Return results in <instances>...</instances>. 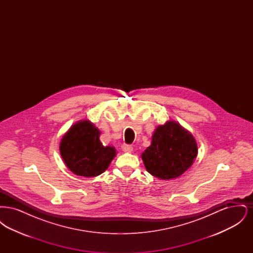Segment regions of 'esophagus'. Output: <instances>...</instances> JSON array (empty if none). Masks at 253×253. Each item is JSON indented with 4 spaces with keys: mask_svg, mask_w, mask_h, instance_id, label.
Segmentation results:
<instances>
[{
    "mask_svg": "<svg viewBox=\"0 0 253 253\" xmlns=\"http://www.w3.org/2000/svg\"><path fill=\"white\" fill-rule=\"evenodd\" d=\"M121 148H122V151L125 153H132V146L131 145L123 144L121 146Z\"/></svg>",
    "mask_w": 253,
    "mask_h": 253,
    "instance_id": "esophagus-1",
    "label": "esophagus"
}]
</instances>
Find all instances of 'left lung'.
Here are the masks:
<instances>
[{"mask_svg": "<svg viewBox=\"0 0 253 253\" xmlns=\"http://www.w3.org/2000/svg\"><path fill=\"white\" fill-rule=\"evenodd\" d=\"M193 134L179 123L167 121L157 126L152 143L141 155L145 168L159 179L177 178L193 165L197 157Z\"/></svg>", "mask_w": 253, "mask_h": 253, "instance_id": "8db88e82", "label": "left lung"}]
</instances>
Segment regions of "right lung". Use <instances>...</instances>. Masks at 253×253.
<instances>
[{"mask_svg": "<svg viewBox=\"0 0 253 253\" xmlns=\"http://www.w3.org/2000/svg\"><path fill=\"white\" fill-rule=\"evenodd\" d=\"M100 132L90 121L75 123L60 143V156L67 168L77 175L94 177L104 172L117 156L114 147L103 146Z\"/></svg>", "mask_w": 253, "mask_h": 253, "instance_id": "obj_1", "label": "right lung"}]
</instances>
